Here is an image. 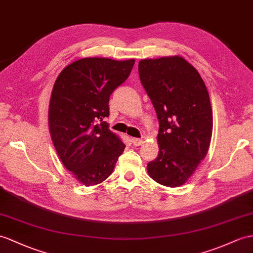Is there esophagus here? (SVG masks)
<instances>
[{
	"mask_svg": "<svg viewBox=\"0 0 253 253\" xmlns=\"http://www.w3.org/2000/svg\"><path fill=\"white\" fill-rule=\"evenodd\" d=\"M141 143H143V139L141 138H132V144L136 147V146H140Z\"/></svg>",
	"mask_w": 253,
	"mask_h": 253,
	"instance_id": "obj_1",
	"label": "esophagus"
}]
</instances>
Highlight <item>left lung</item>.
Returning a JSON list of instances; mask_svg holds the SVG:
<instances>
[{
  "instance_id": "8db88e82",
  "label": "left lung",
  "mask_w": 253,
  "mask_h": 253,
  "mask_svg": "<svg viewBox=\"0 0 253 253\" xmlns=\"http://www.w3.org/2000/svg\"><path fill=\"white\" fill-rule=\"evenodd\" d=\"M140 83L159 119V155L147 165L153 180L179 187L205 158L212 133V110L199 72L181 57L141 60Z\"/></svg>"
}]
</instances>
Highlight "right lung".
<instances>
[{
  "mask_svg": "<svg viewBox=\"0 0 253 253\" xmlns=\"http://www.w3.org/2000/svg\"><path fill=\"white\" fill-rule=\"evenodd\" d=\"M135 60L84 58L67 65L55 80L49 104V130L65 168L84 186L110 176L126 148L109 130L108 102L130 76Z\"/></svg>",
  "mask_w": 253,
  "mask_h": 253,
  "instance_id": "obj_1",
  "label": "right lung"
}]
</instances>
